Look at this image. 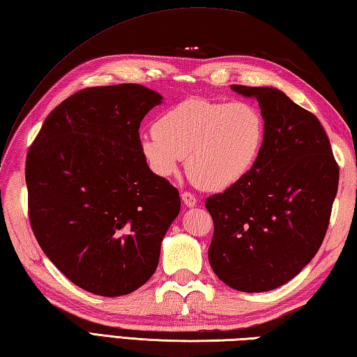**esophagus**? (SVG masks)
<instances>
[{
  "mask_svg": "<svg viewBox=\"0 0 357 357\" xmlns=\"http://www.w3.org/2000/svg\"><path fill=\"white\" fill-rule=\"evenodd\" d=\"M181 198H183V202L185 204V207H195L196 206L195 195L188 193V192H184L183 195H181Z\"/></svg>",
  "mask_w": 357,
  "mask_h": 357,
  "instance_id": "esophagus-1",
  "label": "esophagus"
}]
</instances>
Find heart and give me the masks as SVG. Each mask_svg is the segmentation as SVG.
Segmentation results:
<instances>
[{
  "label": "heart",
  "instance_id": "heart-1",
  "mask_svg": "<svg viewBox=\"0 0 357 357\" xmlns=\"http://www.w3.org/2000/svg\"><path fill=\"white\" fill-rule=\"evenodd\" d=\"M265 139V123L248 102L192 98L167 110L141 151L159 176H172L187 158V173L206 190H225L252 172Z\"/></svg>",
  "mask_w": 357,
  "mask_h": 357
}]
</instances>
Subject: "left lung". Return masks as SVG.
<instances>
[{"instance_id": "left-lung-1", "label": "left lung", "mask_w": 357, "mask_h": 357, "mask_svg": "<svg viewBox=\"0 0 357 357\" xmlns=\"http://www.w3.org/2000/svg\"><path fill=\"white\" fill-rule=\"evenodd\" d=\"M231 90L256 98L265 139L252 172L206 201L215 222L208 261L224 284L261 293L287 284L317 253L337 193L339 167L319 119L282 90Z\"/></svg>"}]
</instances>
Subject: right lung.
<instances>
[{"label": "right lung", "instance_id": "right-lung-1", "mask_svg": "<svg viewBox=\"0 0 357 357\" xmlns=\"http://www.w3.org/2000/svg\"><path fill=\"white\" fill-rule=\"evenodd\" d=\"M161 102L139 84L84 89L52 110L29 149L33 234L86 291L115 298L146 284L179 215L178 190L141 151V121Z\"/></svg>", "mask_w": 357, "mask_h": 357}]
</instances>
